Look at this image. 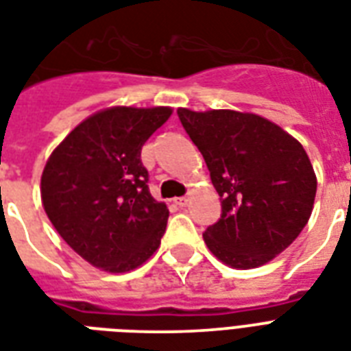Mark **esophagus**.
Wrapping results in <instances>:
<instances>
[{"mask_svg":"<svg viewBox=\"0 0 351 351\" xmlns=\"http://www.w3.org/2000/svg\"><path fill=\"white\" fill-rule=\"evenodd\" d=\"M176 205H179V206H186L189 205V195H183V197H176Z\"/></svg>","mask_w":351,"mask_h":351,"instance_id":"34e87169","label":"esophagus"}]
</instances>
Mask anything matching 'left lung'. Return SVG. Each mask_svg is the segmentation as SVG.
<instances>
[{
    "label": "left lung",
    "mask_w": 351,
    "mask_h": 351,
    "mask_svg": "<svg viewBox=\"0 0 351 351\" xmlns=\"http://www.w3.org/2000/svg\"><path fill=\"white\" fill-rule=\"evenodd\" d=\"M221 199L203 232L213 254L236 269L258 267L291 245L313 210L317 178L297 138L260 115L178 110Z\"/></svg>",
    "instance_id": "obj_1"
}]
</instances>
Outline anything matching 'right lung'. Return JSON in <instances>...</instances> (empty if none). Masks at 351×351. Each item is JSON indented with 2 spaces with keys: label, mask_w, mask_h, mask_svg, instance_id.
<instances>
[{
  "label": "right lung",
  "mask_w": 351,
  "mask_h": 351,
  "mask_svg": "<svg viewBox=\"0 0 351 351\" xmlns=\"http://www.w3.org/2000/svg\"><path fill=\"white\" fill-rule=\"evenodd\" d=\"M170 115L162 106L99 111L56 146L43 168L47 218L95 267L126 273L161 243L168 208L152 197L141 150Z\"/></svg>",
  "instance_id": "right-lung-1"
}]
</instances>
